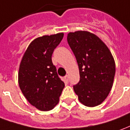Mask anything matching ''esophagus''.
<instances>
[{
	"instance_id": "obj_1",
	"label": "esophagus",
	"mask_w": 130,
	"mask_h": 130,
	"mask_svg": "<svg viewBox=\"0 0 130 130\" xmlns=\"http://www.w3.org/2000/svg\"><path fill=\"white\" fill-rule=\"evenodd\" d=\"M64 81H65L66 83H68V82H69V76H66L64 77Z\"/></svg>"
}]
</instances>
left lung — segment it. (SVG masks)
Returning a JSON list of instances; mask_svg holds the SVG:
<instances>
[{"label":"left lung","mask_w":130,"mask_h":130,"mask_svg":"<svg viewBox=\"0 0 130 130\" xmlns=\"http://www.w3.org/2000/svg\"><path fill=\"white\" fill-rule=\"evenodd\" d=\"M67 41L79 69L80 81L74 86V92L84 105H99L113 85L115 63L111 52L97 35L88 31L69 32Z\"/></svg>","instance_id":"8db88e82"}]
</instances>
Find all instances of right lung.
I'll return each mask as SVG.
<instances>
[{
  "label": "right lung",
  "mask_w": 130,
  "mask_h": 130,
  "mask_svg": "<svg viewBox=\"0 0 130 130\" xmlns=\"http://www.w3.org/2000/svg\"><path fill=\"white\" fill-rule=\"evenodd\" d=\"M63 37V33L59 32L35 39L20 63V88L29 103L41 111L51 110L58 104L65 86L52 61L54 50Z\"/></svg>",
  "instance_id": "add662e5"
}]
</instances>
